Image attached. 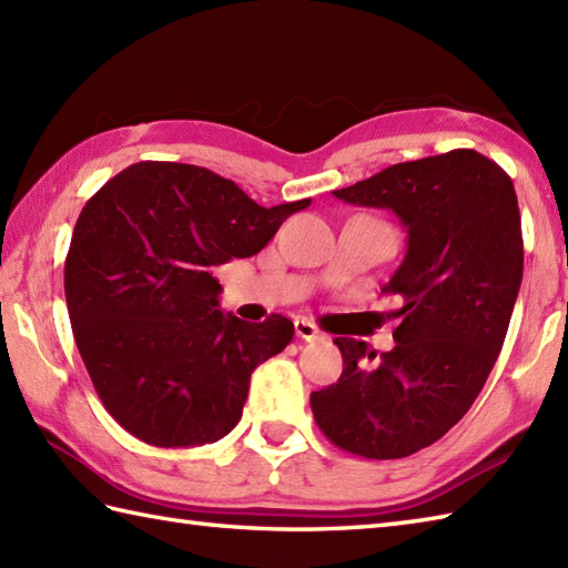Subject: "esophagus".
Listing matches in <instances>:
<instances>
[{
	"label": "esophagus",
	"instance_id": "obj_1",
	"mask_svg": "<svg viewBox=\"0 0 568 568\" xmlns=\"http://www.w3.org/2000/svg\"><path fill=\"white\" fill-rule=\"evenodd\" d=\"M295 332L303 342H315V339H322V332L312 324L310 320H297L295 322Z\"/></svg>",
	"mask_w": 568,
	"mask_h": 568
}]
</instances>
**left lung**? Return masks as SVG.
Listing matches in <instances>:
<instances>
[{
	"label": "left lung",
	"instance_id": "1",
	"mask_svg": "<svg viewBox=\"0 0 568 568\" xmlns=\"http://www.w3.org/2000/svg\"><path fill=\"white\" fill-rule=\"evenodd\" d=\"M334 195L405 224V261L383 287L403 322L381 356L336 336L344 371L310 395L312 415L348 454L403 458L468 413L496 364L523 283L520 207L510 175L474 149L395 163Z\"/></svg>",
	"mask_w": 568,
	"mask_h": 568
}]
</instances>
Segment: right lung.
Returning <instances> with one entry per match:
<instances>
[{
    "instance_id": "add662e5",
    "label": "right lung",
    "mask_w": 568,
    "mask_h": 568,
    "mask_svg": "<svg viewBox=\"0 0 568 568\" xmlns=\"http://www.w3.org/2000/svg\"><path fill=\"white\" fill-rule=\"evenodd\" d=\"M312 200L261 207L207 168L143 161L84 204L65 258L75 344L102 405L153 446H195L236 427L251 373L293 342L283 315L216 310L214 271L248 258Z\"/></svg>"
}]
</instances>
